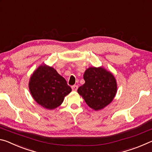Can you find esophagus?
Wrapping results in <instances>:
<instances>
[{"instance_id": "1", "label": "esophagus", "mask_w": 152, "mask_h": 152, "mask_svg": "<svg viewBox=\"0 0 152 152\" xmlns=\"http://www.w3.org/2000/svg\"><path fill=\"white\" fill-rule=\"evenodd\" d=\"M78 86H77V85H74V86H72V91H76L77 89H78Z\"/></svg>"}]
</instances>
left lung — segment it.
<instances>
[{
  "label": "left lung",
  "instance_id": "8db88e82",
  "mask_svg": "<svg viewBox=\"0 0 152 152\" xmlns=\"http://www.w3.org/2000/svg\"><path fill=\"white\" fill-rule=\"evenodd\" d=\"M85 83L80 86L78 93L94 110L104 109L114 99L117 92L116 79L103 67H90L84 74Z\"/></svg>",
  "mask_w": 152,
  "mask_h": 152
}]
</instances>
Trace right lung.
I'll list each match as a JSON object with an SVG mask.
<instances>
[{
    "instance_id": "obj_1",
    "label": "right lung",
    "mask_w": 152,
    "mask_h": 152,
    "mask_svg": "<svg viewBox=\"0 0 152 152\" xmlns=\"http://www.w3.org/2000/svg\"><path fill=\"white\" fill-rule=\"evenodd\" d=\"M29 88L35 101L49 110L60 106L65 96L72 91L65 78L53 67L45 64L33 72L29 79Z\"/></svg>"
}]
</instances>
